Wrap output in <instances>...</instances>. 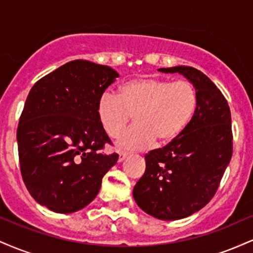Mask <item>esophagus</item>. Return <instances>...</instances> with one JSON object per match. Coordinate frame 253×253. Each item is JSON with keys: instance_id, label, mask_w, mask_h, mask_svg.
Instances as JSON below:
<instances>
[{"instance_id": "34e87169", "label": "esophagus", "mask_w": 253, "mask_h": 253, "mask_svg": "<svg viewBox=\"0 0 253 253\" xmlns=\"http://www.w3.org/2000/svg\"><path fill=\"white\" fill-rule=\"evenodd\" d=\"M127 156H128V153L127 152H119V162H124L125 159L127 158Z\"/></svg>"}]
</instances>
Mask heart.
Instances as JSON below:
<instances>
[{
    "label": "heart",
    "mask_w": 253,
    "mask_h": 253,
    "mask_svg": "<svg viewBox=\"0 0 253 253\" xmlns=\"http://www.w3.org/2000/svg\"><path fill=\"white\" fill-rule=\"evenodd\" d=\"M197 94L188 81L170 82L153 77L135 78L121 86V94L104 91L98 97L96 113L109 136H118L132 115L135 124L118 138L123 149L140 150L175 140L193 119Z\"/></svg>",
    "instance_id": "heart-1"
}]
</instances>
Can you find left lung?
I'll use <instances>...</instances> for the list:
<instances>
[{
    "instance_id": "1",
    "label": "left lung",
    "mask_w": 253,
    "mask_h": 253,
    "mask_svg": "<svg viewBox=\"0 0 253 253\" xmlns=\"http://www.w3.org/2000/svg\"><path fill=\"white\" fill-rule=\"evenodd\" d=\"M158 70L183 75L197 94L189 125L163 149L145 156V173L133 189L145 213L170 221L199 211L216 193L232 157V121L226 98L201 71L184 65Z\"/></svg>"
}]
</instances>
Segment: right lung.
<instances>
[{
  "label": "right lung",
  "instance_id": "right-lung-1",
  "mask_svg": "<svg viewBox=\"0 0 253 253\" xmlns=\"http://www.w3.org/2000/svg\"><path fill=\"white\" fill-rule=\"evenodd\" d=\"M118 77L109 66L77 59L31 89L16 139L22 179L39 205L70 214L96 197L103 176L119 158L100 152L110 140L96 106Z\"/></svg>",
  "mask_w": 253,
  "mask_h": 253
}]
</instances>
